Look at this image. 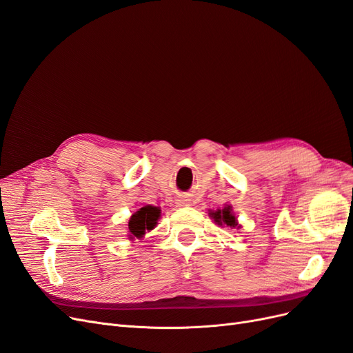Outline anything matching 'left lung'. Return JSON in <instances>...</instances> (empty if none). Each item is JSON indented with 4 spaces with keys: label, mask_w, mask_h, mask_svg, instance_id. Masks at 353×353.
Returning <instances> with one entry per match:
<instances>
[{
    "label": "left lung",
    "mask_w": 353,
    "mask_h": 353,
    "mask_svg": "<svg viewBox=\"0 0 353 353\" xmlns=\"http://www.w3.org/2000/svg\"><path fill=\"white\" fill-rule=\"evenodd\" d=\"M211 216L214 218L215 223H218L219 225L227 224V227H231V228H236L239 225L236 216L232 215L231 206H225L224 210H218L215 212H211Z\"/></svg>",
    "instance_id": "8db88e82"
}]
</instances>
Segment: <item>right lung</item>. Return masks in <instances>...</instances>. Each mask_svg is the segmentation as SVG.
Instances as JSON below:
<instances>
[{
    "label": "right lung",
    "mask_w": 353,
    "mask_h": 353,
    "mask_svg": "<svg viewBox=\"0 0 353 353\" xmlns=\"http://www.w3.org/2000/svg\"><path fill=\"white\" fill-rule=\"evenodd\" d=\"M161 215V210L157 206L147 205L141 208L139 211H137L129 219V232L132 234L137 239H141L145 231L152 230L157 225V221H159ZM130 239H134L130 236Z\"/></svg>",
    "instance_id": "1"
}]
</instances>
